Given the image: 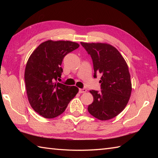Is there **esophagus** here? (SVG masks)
<instances>
[{"mask_svg":"<svg viewBox=\"0 0 158 158\" xmlns=\"http://www.w3.org/2000/svg\"><path fill=\"white\" fill-rule=\"evenodd\" d=\"M87 91L86 89L85 88H82V89H79V93H85Z\"/></svg>","mask_w":158,"mask_h":158,"instance_id":"34e87169","label":"esophagus"}]
</instances>
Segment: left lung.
I'll use <instances>...</instances> for the list:
<instances>
[{"instance_id": "8db88e82", "label": "left lung", "mask_w": 158, "mask_h": 158, "mask_svg": "<svg viewBox=\"0 0 158 158\" xmlns=\"http://www.w3.org/2000/svg\"><path fill=\"white\" fill-rule=\"evenodd\" d=\"M92 59L94 75H101L99 83L101 91L91 90L93 102L88 112L100 120H109L116 117L125 109L132 92V83L128 66L115 48L107 43H83Z\"/></svg>"}]
</instances>
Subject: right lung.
I'll return each mask as SVG.
<instances>
[{
	"label": "right lung",
	"instance_id": "1",
	"mask_svg": "<svg viewBox=\"0 0 158 158\" xmlns=\"http://www.w3.org/2000/svg\"><path fill=\"white\" fill-rule=\"evenodd\" d=\"M79 47L69 41H48L40 44L26 64L24 79L30 105L45 118H54L64 111L79 89L57 81L61 77L64 56Z\"/></svg>",
	"mask_w": 158,
	"mask_h": 158
}]
</instances>
